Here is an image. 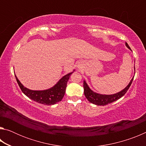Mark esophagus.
I'll return each instance as SVG.
<instances>
[{
    "label": "esophagus",
    "instance_id": "1",
    "mask_svg": "<svg viewBox=\"0 0 146 146\" xmlns=\"http://www.w3.org/2000/svg\"><path fill=\"white\" fill-rule=\"evenodd\" d=\"M83 68V64L81 62H79L77 64V68H78L79 70H81Z\"/></svg>",
    "mask_w": 146,
    "mask_h": 146
}]
</instances>
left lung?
I'll return each mask as SVG.
<instances>
[{
	"mask_svg": "<svg viewBox=\"0 0 146 146\" xmlns=\"http://www.w3.org/2000/svg\"><path fill=\"white\" fill-rule=\"evenodd\" d=\"M125 46H127V48H129L130 50H131L129 46H128L127 42H125ZM134 76L132 78L131 80L128 84V85L125 87L123 90L119 91L115 94H112V95H102V94H99L96 92H94L93 90H91L89 87L88 84L86 83V80L84 81V95L86 98L88 100L89 102L97 106H106L108 104L112 103L115 101L117 100L120 98L123 95H125V93L127 92L128 89L129 88L131 84L133 82Z\"/></svg>",
	"mask_w": 146,
	"mask_h": 146,
	"instance_id": "obj_1",
	"label": "left lung"
}]
</instances>
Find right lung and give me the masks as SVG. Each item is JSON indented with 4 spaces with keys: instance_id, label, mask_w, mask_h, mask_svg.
<instances>
[{
    "instance_id": "add662e5",
    "label": "right lung",
    "mask_w": 146,
    "mask_h": 146,
    "mask_svg": "<svg viewBox=\"0 0 146 146\" xmlns=\"http://www.w3.org/2000/svg\"><path fill=\"white\" fill-rule=\"evenodd\" d=\"M72 72L62 76L55 86L51 88L45 90H31L27 88L22 84L15 75L17 83L21 89L24 95H26L30 99L35 101L42 104L51 106L55 104L62 100L66 92V88L67 86V82Z\"/></svg>"
}]
</instances>
